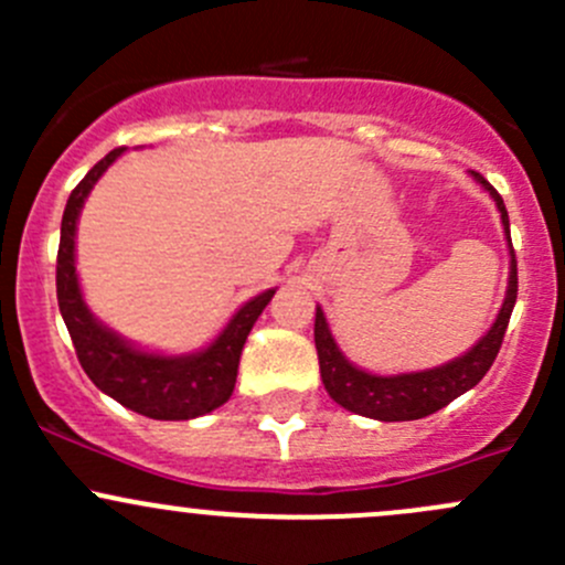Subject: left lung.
<instances>
[{
    "instance_id": "8db88e82",
    "label": "left lung",
    "mask_w": 565,
    "mask_h": 565,
    "mask_svg": "<svg viewBox=\"0 0 565 565\" xmlns=\"http://www.w3.org/2000/svg\"><path fill=\"white\" fill-rule=\"evenodd\" d=\"M476 182H481L483 191L494 199L500 210V221H503L505 237H509V210H505L503 196L483 180L481 174L472 172ZM516 303V256L511 246V273H509V289H505L503 309L498 319L489 328V333L478 341L472 350L457 361L446 363V366L426 369V372H409V374H393V377H380V374H369L363 369L352 366L344 358V352L335 347L333 333L328 328L322 309L317 306L315 319V344L319 355V374H322L324 391L330 393L335 404L355 415H366L374 420H418L426 415L437 413L454 398L461 396L483 380V374L492 369L494 358H498L500 344H503L505 328H509L511 311Z\"/></svg>"
}]
</instances>
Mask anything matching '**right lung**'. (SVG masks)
Returning <instances> with one entry per match:
<instances>
[{"instance_id":"right-lung-1","label":"right lung","mask_w":565,"mask_h":565,"mask_svg":"<svg viewBox=\"0 0 565 565\" xmlns=\"http://www.w3.org/2000/svg\"><path fill=\"white\" fill-rule=\"evenodd\" d=\"M122 152L125 147H117L104 161L95 163L67 199L60 250H56V300H60L73 347H76L78 363L106 396L147 418L191 420L213 413L232 396L243 344L276 289H267L248 300L221 330L218 339L207 350L193 352V355H156V352L136 350L134 344L111 333L106 324H100L89 315L82 287H78L76 221L95 182Z\"/></svg>"}]
</instances>
